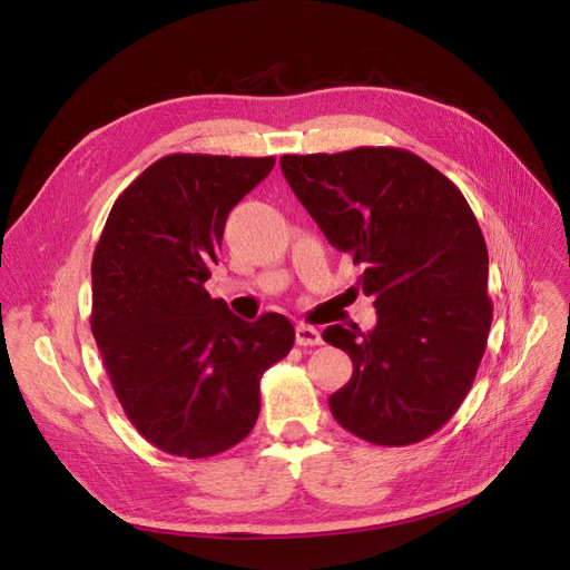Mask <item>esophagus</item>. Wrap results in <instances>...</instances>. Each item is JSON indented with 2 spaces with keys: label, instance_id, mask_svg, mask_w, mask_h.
Instances as JSON below:
<instances>
[{
  "label": "esophagus",
  "instance_id": "34e87169",
  "mask_svg": "<svg viewBox=\"0 0 570 570\" xmlns=\"http://www.w3.org/2000/svg\"><path fill=\"white\" fill-rule=\"evenodd\" d=\"M296 344L298 346H320L322 334L315 327H311V324H298V327H296Z\"/></svg>",
  "mask_w": 570,
  "mask_h": 570
}]
</instances>
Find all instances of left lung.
Segmentation results:
<instances>
[{
	"label": "left lung",
	"instance_id": "1",
	"mask_svg": "<svg viewBox=\"0 0 570 570\" xmlns=\"http://www.w3.org/2000/svg\"><path fill=\"white\" fill-rule=\"evenodd\" d=\"M291 190L341 253L363 267L372 332L332 324L353 375L330 396L351 434L409 446L442 430L475 382L492 327L490 257L459 186L403 148L284 155Z\"/></svg>",
	"mask_w": 570,
	"mask_h": 570
}]
</instances>
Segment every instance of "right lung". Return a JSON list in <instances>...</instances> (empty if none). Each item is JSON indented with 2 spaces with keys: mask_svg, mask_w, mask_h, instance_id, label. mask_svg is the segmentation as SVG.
<instances>
[{
  "mask_svg": "<svg viewBox=\"0 0 570 570\" xmlns=\"http://www.w3.org/2000/svg\"><path fill=\"white\" fill-rule=\"evenodd\" d=\"M272 167L274 157H161L119 195L97 240L92 336L126 417L171 456L243 442L259 380L294 348L284 315L243 322L205 288L226 217Z\"/></svg>",
  "mask_w": 570,
  "mask_h": 570,
  "instance_id": "right-lung-1",
  "label": "right lung"
}]
</instances>
